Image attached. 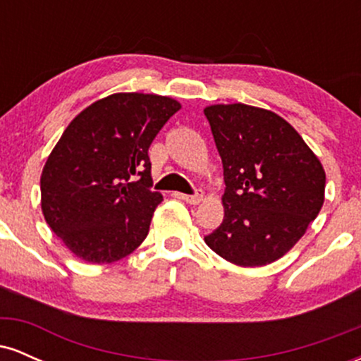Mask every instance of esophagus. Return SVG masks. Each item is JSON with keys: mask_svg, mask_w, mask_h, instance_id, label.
<instances>
[{"mask_svg": "<svg viewBox=\"0 0 361 361\" xmlns=\"http://www.w3.org/2000/svg\"><path fill=\"white\" fill-rule=\"evenodd\" d=\"M180 197L183 198L186 204H192V205L200 204V202L204 200V193H202V190H197L193 195H180Z\"/></svg>", "mask_w": 361, "mask_h": 361, "instance_id": "34e87169", "label": "esophagus"}]
</instances>
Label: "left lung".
<instances>
[{
	"label": "left lung",
	"instance_id": "8db88e82",
	"mask_svg": "<svg viewBox=\"0 0 361 361\" xmlns=\"http://www.w3.org/2000/svg\"><path fill=\"white\" fill-rule=\"evenodd\" d=\"M221 154L224 221L205 235L238 267H264L295 246L324 204L326 173L299 132L270 110L233 103L204 110Z\"/></svg>",
	"mask_w": 361,
	"mask_h": 361
}]
</instances>
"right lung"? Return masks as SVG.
Listing matches in <instances>:
<instances>
[{
	"label": "right lung",
	"mask_w": 361,
	"mask_h": 361,
	"mask_svg": "<svg viewBox=\"0 0 361 361\" xmlns=\"http://www.w3.org/2000/svg\"><path fill=\"white\" fill-rule=\"evenodd\" d=\"M181 105L169 97L115 93L73 118L40 176L45 222L88 263L126 258L146 239L163 200L152 192L149 146Z\"/></svg>",
	"instance_id": "obj_1"
}]
</instances>
